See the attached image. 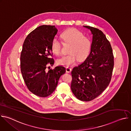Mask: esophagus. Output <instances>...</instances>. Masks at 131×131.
Instances as JSON below:
<instances>
[{"instance_id": "34e87169", "label": "esophagus", "mask_w": 131, "mask_h": 131, "mask_svg": "<svg viewBox=\"0 0 131 131\" xmlns=\"http://www.w3.org/2000/svg\"><path fill=\"white\" fill-rule=\"evenodd\" d=\"M66 72H67L69 73V72H71V68L67 67H66Z\"/></svg>"}]
</instances>
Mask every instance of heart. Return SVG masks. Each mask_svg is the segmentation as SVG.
Here are the masks:
<instances>
[{
	"mask_svg": "<svg viewBox=\"0 0 131 131\" xmlns=\"http://www.w3.org/2000/svg\"><path fill=\"white\" fill-rule=\"evenodd\" d=\"M61 37L65 43L70 45L69 49L70 54L57 60L59 65L69 67L75 64L78 59L81 62L86 59L91 48V42L88 37L83 36L82 32L74 28L65 31L62 34ZM51 48L56 55L61 54V43L58 39H53Z\"/></svg>",
	"mask_w": 131,
	"mask_h": 131,
	"instance_id": "1",
	"label": "heart"
}]
</instances>
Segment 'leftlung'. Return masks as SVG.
Masks as SVG:
<instances>
[{"label": "left lung", "instance_id": "1", "mask_svg": "<svg viewBox=\"0 0 131 131\" xmlns=\"http://www.w3.org/2000/svg\"><path fill=\"white\" fill-rule=\"evenodd\" d=\"M93 35L91 52L85 61L71 71V89L78 100L91 101L108 86L113 73L114 58L111 46L100 29L83 26Z\"/></svg>", "mask_w": 131, "mask_h": 131}]
</instances>
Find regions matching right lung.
<instances>
[{"instance_id": "right-lung-1", "label": "right lung", "mask_w": 131, "mask_h": 131, "mask_svg": "<svg viewBox=\"0 0 131 131\" xmlns=\"http://www.w3.org/2000/svg\"><path fill=\"white\" fill-rule=\"evenodd\" d=\"M58 32L55 26L41 25L30 32L24 40L21 54V71L28 90L39 97L49 96L57 88L60 78L66 72L59 66L47 70L54 63L51 44ZM48 67V68H49Z\"/></svg>"}]
</instances>
